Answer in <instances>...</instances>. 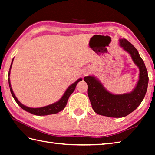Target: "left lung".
<instances>
[{
    "label": "left lung",
    "instance_id": "8db88e82",
    "mask_svg": "<svg viewBox=\"0 0 155 155\" xmlns=\"http://www.w3.org/2000/svg\"><path fill=\"white\" fill-rule=\"evenodd\" d=\"M120 44L139 68V79L134 91L124 94H113L94 77L84 78L88 84V95L93 110L101 116L110 117H125L135 110L145 98L148 87V73L138 51L126 39H120Z\"/></svg>",
    "mask_w": 155,
    "mask_h": 155
}]
</instances>
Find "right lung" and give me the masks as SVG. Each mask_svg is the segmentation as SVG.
Masks as SVG:
<instances>
[{
  "mask_svg": "<svg viewBox=\"0 0 155 155\" xmlns=\"http://www.w3.org/2000/svg\"><path fill=\"white\" fill-rule=\"evenodd\" d=\"M13 59H14V58H13ZM13 59H12L11 65H10V70L8 72L9 75H10V69H11V67L12 64ZM81 81H82V78H79L78 80H77L76 82H74L73 84H71L69 87L67 89V91H65V92H64V94L62 96V98H61L58 102L52 104H51V105H48L47 106L41 107H38V108H31V107H29L26 106H24L23 104H21L18 101V100L17 99V98L14 94L12 87H11V84H10V78H8V83H9L10 92H11V94L13 96V98L14 100H15L16 103L20 106V107H21L24 110L28 111V112L31 113L34 115H36V116H47V115L55 114L58 113L61 110H63L64 107H65L68 100H69V96H71L72 93L74 92L78 82Z\"/></svg>",
  "mask_w": 155,
  "mask_h": 155,
  "instance_id": "add662e5",
  "label": "right lung"
}]
</instances>
